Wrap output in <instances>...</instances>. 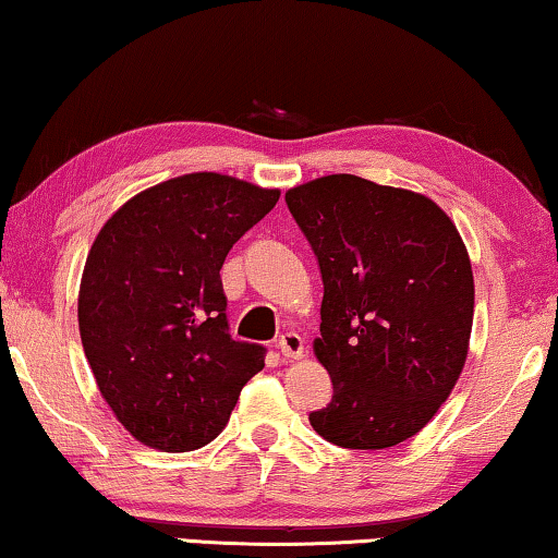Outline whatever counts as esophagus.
<instances>
[{"label":"esophagus","instance_id":"1","mask_svg":"<svg viewBox=\"0 0 558 558\" xmlns=\"http://www.w3.org/2000/svg\"><path fill=\"white\" fill-rule=\"evenodd\" d=\"M278 351L282 353V359L286 361H301L305 353L303 338L298 336V332H286V336L278 338Z\"/></svg>","mask_w":558,"mask_h":558}]
</instances>
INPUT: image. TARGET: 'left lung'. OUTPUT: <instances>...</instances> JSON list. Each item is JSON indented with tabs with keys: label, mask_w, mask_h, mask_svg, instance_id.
Here are the masks:
<instances>
[{
	"label": "left lung",
	"mask_w": 558,
	"mask_h": 558,
	"mask_svg": "<svg viewBox=\"0 0 558 558\" xmlns=\"http://www.w3.org/2000/svg\"><path fill=\"white\" fill-rule=\"evenodd\" d=\"M286 203L323 276L313 353L332 380L315 434L359 451L403 444L459 380L473 326V270L453 220L413 190L359 174L290 187Z\"/></svg>",
	"instance_id": "1"
}]
</instances>
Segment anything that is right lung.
<instances>
[{"label":"right lung","instance_id":"1","mask_svg":"<svg viewBox=\"0 0 558 558\" xmlns=\"http://www.w3.org/2000/svg\"><path fill=\"white\" fill-rule=\"evenodd\" d=\"M280 197L220 172H190L130 197L97 232L77 320L97 388L128 434L165 453L228 426L265 348L228 332L220 268Z\"/></svg>","mask_w":558,"mask_h":558}]
</instances>
